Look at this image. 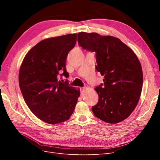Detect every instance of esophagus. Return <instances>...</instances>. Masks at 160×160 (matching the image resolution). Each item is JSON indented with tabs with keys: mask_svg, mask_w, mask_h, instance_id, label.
I'll return each mask as SVG.
<instances>
[{
	"mask_svg": "<svg viewBox=\"0 0 160 160\" xmlns=\"http://www.w3.org/2000/svg\"><path fill=\"white\" fill-rule=\"evenodd\" d=\"M86 88H82L80 89V91H81V95H83V93H84V91H85Z\"/></svg>",
	"mask_w": 160,
	"mask_h": 160,
	"instance_id": "esophagus-1",
	"label": "esophagus"
}]
</instances>
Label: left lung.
Instances as JSON below:
<instances>
[{
  "label": "left lung",
  "instance_id": "8db88e82",
  "mask_svg": "<svg viewBox=\"0 0 160 160\" xmlns=\"http://www.w3.org/2000/svg\"><path fill=\"white\" fill-rule=\"evenodd\" d=\"M78 43L96 53L95 68L104 76V83L95 89L98 102L92 111L106 122L122 121L136 108L141 93L142 71L137 56L119 39L110 36L82 32L78 33Z\"/></svg>",
  "mask_w": 160,
  "mask_h": 160
}]
</instances>
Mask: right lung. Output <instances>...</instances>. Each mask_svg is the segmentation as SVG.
<instances>
[{
  "mask_svg": "<svg viewBox=\"0 0 160 160\" xmlns=\"http://www.w3.org/2000/svg\"><path fill=\"white\" fill-rule=\"evenodd\" d=\"M77 42V33L42 40L25 56L20 67L19 83L25 102L43 122L55 124L72 114L79 89L62 82L58 76L69 77L67 56ZM63 72L62 74H60Z\"/></svg>",
  "mask_w": 160,
  "mask_h": 160,
  "instance_id": "1",
  "label": "right lung"
}]
</instances>
